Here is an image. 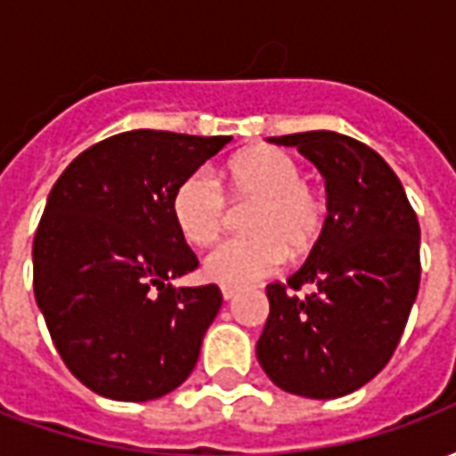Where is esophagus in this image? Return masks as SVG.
I'll return each instance as SVG.
<instances>
[{"label": "esophagus", "instance_id": "1", "mask_svg": "<svg viewBox=\"0 0 456 456\" xmlns=\"http://www.w3.org/2000/svg\"><path fill=\"white\" fill-rule=\"evenodd\" d=\"M239 290H241L239 286H222V296H224V300H232V297L237 296Z\"/></svg>", "mask_w": 456, "mask_h": 456}]
</instances>
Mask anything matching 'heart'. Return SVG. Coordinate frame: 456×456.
I'll return each mask as SVG.
<instances>
[{"instance_id": "b5f03b06", "label": "heart", "mask_w": 456, "mask_h": 456, "mask_svg": "<svg viewBox=\"0 0 456 456\" xmlns=\"http://www.w3.org/2000/svg\"><path fill=\"white\" fill-rule=\"evenodd\" d=\"M237 202H254L244 217L247 237L224 241L208 258L205 273L224 286H241L276 273L290 256L315 247L325 229L327 205L286 151L254 146L237 153L224 170ZM180 234L195 247H212L227 227V198L217 178L200 168L180 180L170 200Z\"/></svg>"}]
</instances>
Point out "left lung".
<instances>
[{
  "label": "left lung",
  "instance_id": "1",
  "mask_svg": "<svg viewBox=\"0 0 456 456\" xmlns=\"http://www.w3.org/2000/svg\"><path fill=\"white\" fill-rule=\"evenodd\" d=\"M325 175V229L286 283L266 286L261 369L278 388L339 398L388 363L420 286V224L391 166L337 131L273 136ZM305 285L307 297L297 293Z\"/></svg>",
  "mask_w": 456,
  "mask_h": 456
}]
</instances>
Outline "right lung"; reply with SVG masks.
<instances>
[{"mask_svg":"<svg viewBox=\"0 0 456 456\" xmlns=\"http://www.w3.org/2000/svg\"><path fill=\"white\" fill-rule=\"evenodd\" d=\"M232 136L136 129L94 143L55 180L34 237V293L75 379L112 401H153L195 369L222 307L170 212L178 183Z\"/></svg>","mask_w":456,"mask_h":456,"instance_id":"1","label":"right lung"}]
</instances>
